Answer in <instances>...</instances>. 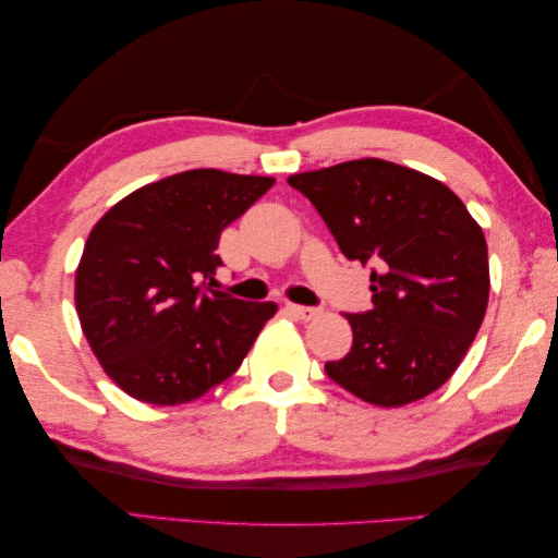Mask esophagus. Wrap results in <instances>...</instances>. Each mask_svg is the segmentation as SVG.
<instances>
[{"instance_id": "34e87169", "label": "esophagus", "mask_w": 558, "mask_h": 558, "mask_svg": "<svg viewBox=\"0 0 558 558\" xmlns=\"http://www.w3.org/2000/svg\"><path fill=\"white\" fill-rule=\"evenodd\" d=\"M287 312H289L291 316L301 318V322H308V318L318 316V308H316V306H301V304H287Z\"/></svg>"}]
</instances>
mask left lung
Here are the masks:
<instances>
[{"mask_svg": "<svg viewBox=\"0 0 558 558\" xmlns=\"http://www.w3.org/2000/svg\"><path fill=\"white\" fill-rule=\"evenodd\" d=\"M289 185L316 207L345 259L371 264L373 306L345 316L353 345L326 363V376L383 408L430 396L487 312L480 225L442 182L378 158L299 172Z\"/></svg>", "mask_w": 558, "mask_h": 558, "instance_id": "8db88e82", "label": "left lung"}]
</instances>
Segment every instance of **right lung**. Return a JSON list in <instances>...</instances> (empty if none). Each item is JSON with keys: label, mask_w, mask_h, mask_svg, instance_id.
I'll use <instances>...</instances> for the list:
<instances>
[{"label": "right lung", "mask_w": 558, "mask_h": 558, "mask_svg": "<svg viewBox=\"0 0 558 558\" xmlns=\"http://www.w3.org/2000/svg\"><path fill=\"white\" fill-rule=\"evenodd\" d=\"M271 185L187 170L135 190L90 230L76 312L90 351L128 396L190 403L240 368L277 304L217 291V244Z\"/></svg>", "instance_id": "add662e5"}]
</instances>
